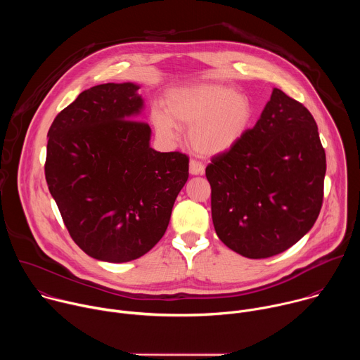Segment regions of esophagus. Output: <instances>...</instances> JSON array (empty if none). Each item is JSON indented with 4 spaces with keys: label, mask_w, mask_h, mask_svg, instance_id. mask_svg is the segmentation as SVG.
Listing matches in <instances>:
<instances>
[{
    "label": "esophagus",
    "mask_w": 360,
    "mask_h": 360,
    "mask_svg": "<svg viewBox=\"0 0 360 360\" xmlns=\"http://www.w3.org/2000/svg\"><path fill=\"white\" fill-rule=\"evenodd\" d=\"M189 172H191L192 175H202V174L205 172V167H203L199 161L191 160V161H189Z\"/></svg>",
    "instance_id": "34e87169"
}]
</instances>
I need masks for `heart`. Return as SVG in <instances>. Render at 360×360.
I'll use <instances>...</instances> for the list:
<instances>
[{"mask_svg":"<svg viewBox=\"0 0 360 360\" xmlns=\"http://www.w3.org/2000/svg\"><path fill=\"white\" fill-rule=\"evenodd\" d=\"M255 110L248 96L224 85L174 89L165 111L153 110L152 124L164 139H174L179 127H191L188 141L200 155H218L231 149L248 131Z\"/></svg>","mask_w":360,"mask_h":360,"instance_id":"1","label":"heart"}]
</instances>
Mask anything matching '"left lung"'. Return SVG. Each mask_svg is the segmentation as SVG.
Segmentation results:
<instances>
[{"instance_id":"1","label":"left lung","mask_w":360,"mask_h":360,"mask_svg":"<svg viewBox=\"0 0 360 360\" xmlns=\"http://www.w3.org/2000/svg\"><path fill=\"white\" fill-rule=\"evenodd\" d=\"M205 172L217 235L246 258L282 253L319 217L326 155L318 125L278 88L256 125L212 157Z\"/></svg>"}]
</instances>
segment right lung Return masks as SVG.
<instances>
[{
	"label": "right lung",
	"instance_id": "obj_1",
	"mask_svg": "<svg viewBox=\"0 0 360 360\" xmlns=\"http://www.w3.org/2000/svg\"><path fill=\"white\" fill-rule=\"evenodd\" d=\"M139 86L101 84L81 92L48 131L45 179L72 240L91 258L129 262L164 236L188 181L182 152L149 146L134 120Z\"/></svg>",
	"mask_w": 360,
	"mask_h": 360
}]
</instances>
